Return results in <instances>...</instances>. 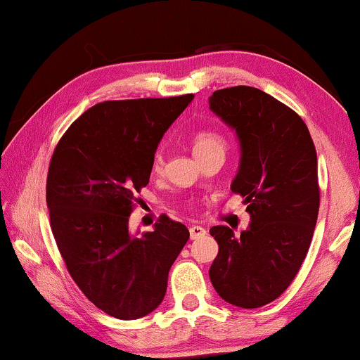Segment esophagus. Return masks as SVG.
<instances>
[{
  "instance_id": "1",
  "label": "esophagus",
  "mask_w": 360,
  "mask_h": 360,
  "mask_svg": "<svg viewBox=\"0 0 360 360\" xmlns=\"http://www.w3.org/2000/svg\"><path fill=\"white\" fill-rule=\"evenodd\" d=\"M203 236H206L205 228H201V226H198V224L190 226V238L191 239H200V238H203Z\"/></svg>"
}]
</instances>
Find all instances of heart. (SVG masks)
<instances>
[{
	"label": "heart",
	"instance_id": "b5f03b06",
	"mask_svg": "<svg viewBox=\"0 0 360 360\" xmlns=\"http://www.w3.org/2000/svg\"><path fill=\"white\" fill-rule=\"evenodd\" d=\"M191 146H193V152L196 157H200L210 150L224 149L226 139L224 136L216 129L201 127V129H196L193 134H191ZM162 169H164V155H162V152L159 150L155 152L154 159H152V170H154L155 174H159Z\"/></svg>",
	"mask_w": 360,
	"mask_h": 360
}]
</instances>
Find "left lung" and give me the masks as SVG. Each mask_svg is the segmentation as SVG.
Wrapping results in <instances>:
<instances>
[{
    "mask_svg": "<svg viewBox=\"0 0 360 360\" xmlns=\"http://www.w3.org/2000/svg\"><path fill=\"white\" fill-rule=\"evenodd\" d=\"M210 108L238 132L240 165L231 185L248 203L249 228L210 229L219 252L210 280L224 302L259 308L297 277L311 244L319 210L318 157L304 121L252 86L216 90Z\"/></svg>",
    "mask_w": 360,
    "mask_h": 360,
    "instance_id": "1",
    "label": "left lung"
}]
</instances>
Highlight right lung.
<instances>
[{
    "label": "right lung",
    "instance_id": "add662e5",
    "mask_svg": "<svg viewBox=\"0 0 360 360\" xmlns=\"http://www.w3.org/2000/svg\"><path fill=\"white\" fill-rule=\"evenodd\" d=\"M193 96L98 103L72 122L49 164L47 206L58 252L83 295L117 319L159 307L172 264L190 238L167 214L141 238L129 234L127 223L162 136Z\"/></svg>",
    "mask_w": 360,
    "mask_h": 360
}]
</instances>
